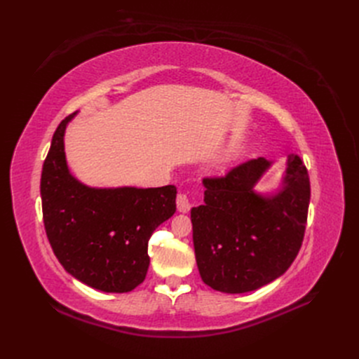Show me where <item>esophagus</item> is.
Returning <instances> with one entry per match:
<instances>
[{
  "instance_id": "34e87169",
  "label": "esophagus",
  "mask_w": 359,
  "mask_h": 359,
  "mask_svg": "<svg viewBox=\"0 0 359 359\" xmlns=\"http://www.w3.org/2000/svg\"><path fill=\"white\" fill-rule=\"evenodd\" d=\"M177 208L180 212H189L191 208L190 199L186 193H178L177 196Z\"/></svg>"
}]
</instances>
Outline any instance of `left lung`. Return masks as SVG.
Listing matches in <instances>:
<instances>
[{
    "instance_id": "8db88e82",
    "label": "left lung",
    "mask_w": 359,
    "mask_h": 359,
    "mask_svg": "<svg viewBox=\"0 0 359 359\" xmlns=\"http://www.w3.org/2000/svg\"><path fill=\"white\" fill-rule=\"evenodd\" d=\"M274 161L250 160L223 178H205L203 205L191 208L193 244L205 285L224 293L262 287L295 260L310 203L304 163L290 154L278 189L255 190Z\"/></svg>"
}]
</instances>
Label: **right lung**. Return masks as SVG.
<instances>
[{
  "instance_id": "1",
  "label": "right lung",
  "mask_w": 359,
  "mask_h": 359,
  "mask_svg": "<svg viewBox=\"0 0 359 359\" xmlns=\"http://www.w3.org/2000/svg\"><path fill=\"white\" fill-rule=\"evenodd\" d=\"M74 112L62 119L43 163V222L60 264L83 285L124 293L145 280L148 240L177 211L175 186L90 187L72 175L64 135Z\"/></svg>"
}]
</instances>
